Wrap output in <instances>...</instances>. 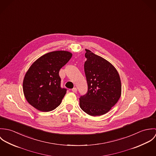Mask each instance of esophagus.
Here are the masks:
<instances>
[{
    "mask_svg": "<svg viewBox=\"0 0 156 156\" xmlns=\"http://www.w3.org/2000/svg\"><path fill=\"white\" fill-rule=\"evenodd\" d=\"M72 91L73 92H77V89L76 88H73V89H72Z\"/></svg>",
    "mask_w": 156,
    "mask_h": 156,
    "instance_id": "34e87169",
    "label": "esophagus"
}]
</instances>
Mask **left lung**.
<instances>
[{"label":"left lung","mask_w":156,"mask_h":156,"mask_svg":"<svg viewBox=\"0 0 156 156\" xmlns=\"http://www.w3.org/2000/svg\"><path fill=\"white\" fill-rule=\"evenodd\" d=\"M84 69L88 83L87 94L79 99L80 108L90 116L108 113L121 95L119 73L111 62L85 49Z\"/></svg>","instance_id":"left-lung-1"}]
</instances>
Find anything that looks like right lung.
Here are the masks:
<instances>
[{
  "mask_svg": "<svg viewBox=\"0 0 156 156\" xmlns=\"http://www.w3.org/2000/svg\"><path fill=\"white\" fill-rule=\"evenodd\" d=\"M71 57L69 51H54L41 56L29 67L23 90L27 101L34 108L50 112L60 105L67 89L61 88L59 72Z\"/></svg>",
  "mask_w": 156,
  "mask_h": 156,
  "instance_id": "add662e5",
  "label": "right lung"
}]
</instances>
